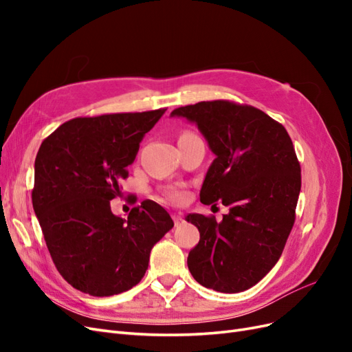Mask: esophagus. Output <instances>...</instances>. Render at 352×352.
Returning <instances> with one entry per match:
<instances>
[{"instance_id":"34e87169","label":"esophagus","mask_w":352,"mask_h":352,"mask_svg":"<svg viewBox=\"0 0 352 352\" xmlns=\"http://www.w3.org/2000/svg\"><path fill=\"white\" fill-rule=\"evenodd\" d=\"M172 219H173V221H175V225H176V226L182 225V223H184V217L180 216V214H176V212H173V214H172Z\"/></svg>"}]
</instances>
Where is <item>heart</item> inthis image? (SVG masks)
<instances>
[{
    "label": "heart",
    "mask_w": 352,
    "mask_h": 352,
    "mask_svg": "<svg viewBox=\"0 0 352 352\" xmlns=\"http://www.w3.org/2000/svg\"><path fill=\"white\" fill-rule=\"evenodd\" d=\"M166 197L173 202H180V201H184L185 194H184V190H180V189H168V190H166Z\"/></svg>",
    "instance_id": "b5f03b06"
}]
</instances>
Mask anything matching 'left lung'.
I'll use <instances>...</instances> for the list:
<instances>
[{"mask_svg":"<svg viewBox=\"0 0 352 352\" xmlns=\"http://www.w3.org/2000/svg\"><path fill=\"white\" fill-rule=\"evenodd\" d=\"M197 123L216 154L199 201L229 207L214 216L188 214L199 230L188 269L210 289L236 294L258 283L280 258L295 223L301 166L285 127L264 111L228 100L172 111Z\"/></svg>","mask_w":352,"mask_h":352,"instance_id":"left-lung-1","label":"left lung"}]
</instances>
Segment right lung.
<instances>
[{
    "label": "right lung",
    "instance_id": "add662e5",
    "mask_svg": "<svg viewBox=\"0 0 352 352\" xmlns=\"http://www.w3.org/2000/svg\"><path fill=\"white\" fill-rule=\"evenodd\" d=\"M166 109L76 117L42 141L32 204L58 273L74 289L110 296L140 283L154 243L173 228L151 199L127 220L111 212L127 166Z\"/></svg>",
    "mask_w": 352,
    "mask_h": 352
}]
</instances>
